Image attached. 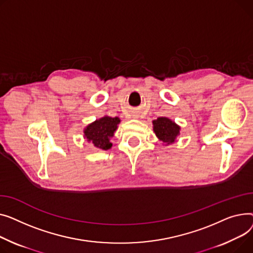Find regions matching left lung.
I'll return each mask as SVG.
<instances>
[{
  "label": "left lung",
  "instance_id": "1",
  "mask_svg": "<svg viewBox=\"0 0 253 253\" xmlns=\"http://www.w3.org/2000/svg\"><path fill=\"white\" fill-rule=\"evenodd\" d=\"M153 129L158 139L167 144L174 142L175 137L180 132V126L167 117H159L154 121Z\"/></svg>",
  "mask_w": 253,
  "mask_h": 253
}]
</instances>
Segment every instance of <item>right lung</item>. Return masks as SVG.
Instances as JSON below:
<instances>
[{"mask_svg":"<svg viewBox=\"0 0 253 253\" xmlns=\"http://www.w3.org/2000/svg\"><path fill=\"white\" fill-rule=\"evenodd\" d=\"M121 123L118 117H109L104 116L95 123L88 125L84 129V136L94 144V146L100 148L103 150H108L111 148L112 144L109 142V139L113 136L117 125Z\"/></svg>","mask_w":253,"mask_h":253,"instance_id":"right-lung-1","label":"right lung"}]
</instances>
